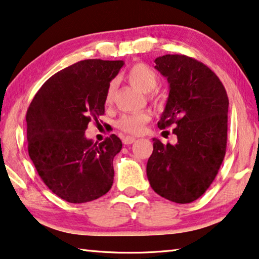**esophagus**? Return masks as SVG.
<instances>
[{"mask_svg": "<svg viewBox=\"0 0 259 259\" xmlns=\"http://www.w3.org/2000/svg\"><path fill=\"white\" fill-rule=\"evenodd\" d=\"M135 141H136V138H135V137L126 136V137L123 138V144H124V145H130V144H133Z\"/></svg>", "mask_w": 259, "mask_h": 259, "instance_id": "obj_1", "label": "esophagus"}]
</instances>
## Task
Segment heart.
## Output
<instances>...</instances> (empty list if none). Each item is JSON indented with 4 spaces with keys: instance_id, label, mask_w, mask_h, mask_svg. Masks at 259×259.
I'll return each mask as SVG.
<instances>
[{
    "instance_id": "obj_1",
    "label": "heart",
    "mask_w": 259,
    "mask_h": 259,
    "mask_svg": "<svg viewBox=\"0 0 259 259\" xmlns=\"http://www.w3.org/2000/svg\"><path fill=\"white\" fill-rule=\"evenodd\" d=\"M126 79L129 82L135 86L138 90L149 93L152 92L154 88L158 86L159 82V78H158L157 72L154 71L152 67L144 63L135 64L134 66L129 68L126 72ZM115 90H116V82L111 81L108 84L106 95H105V102L106 105H110L114 100ZM151 119V115L146 111H140V113H133V114H124L121 118L117 121V126L124 133L138 135L143 133L145 128V124Z\"/></svg>"
}]
</instances>
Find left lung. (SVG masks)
Returning <instances> with one entry per match:
<instances>
[{"mask_svg": "<svg viewBox=\"0 0 259 259\" xmlns=\"http://www.w3.org/2000/svg\"><path fill=\"white\" fill-rule=\"evenodd\" d=\"M154 68L169 83L158 128H173L177 144L153 138L146 165L152 190L177 203L199 199L213 183L227 149L229 100L211 69L184 55L158 57Z\"/></svg>", "mask_w": 259, "mask_h": 259, "instance_id": "1", "label": "left lung"}]
</instances>
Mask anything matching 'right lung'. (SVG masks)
Instances as JSON below:
<instances>
[{"mask_svg":"<svg viewBox=\"0 0 259 259\" xmlns=\"http://www.w3.org/2000/svg\"><path fill=\"white\" fill-rule=\"evenodd\" d=\"M123 65L78 61L46 80L26 111L29 156L43 183L65 201H93L113 185L121 140L113 134L98 144L84 131L105 114L107 87Z\"/></svg>","mask_w":259,"mask_h":259,"instance_id":"add662e5","label":"right lung"}]
</instances>
